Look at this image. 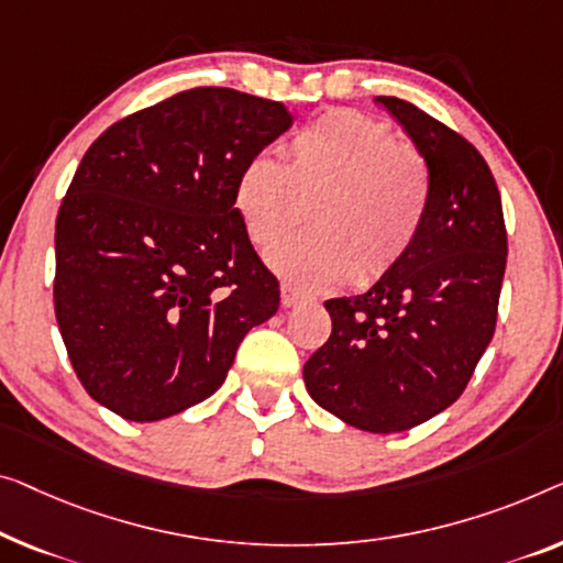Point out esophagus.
<instances>
[{"instance_id": "34e87169", "label": "esophagus", "mask_w": 563, "mask_h": 563, "mask_svg": "<svg viewBox=\"0 0 563 563\" xmlns=\"http://www.w3.org/2000/svg\"><path fill=\"white\" fill-rule=\"evenodd\" d=\"M303 300H306L303 292H300L298 288H292V285L285 283L283 288H280V303H283L285 308H292V306L303 303Z\"/></svg>"}]
</instances>
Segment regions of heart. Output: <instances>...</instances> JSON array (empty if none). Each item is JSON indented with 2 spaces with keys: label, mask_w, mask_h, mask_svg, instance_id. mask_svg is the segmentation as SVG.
<instances>
[{
  "label": "heart",
  "mask_w": 563,
  "mask_h": 563,
  "mask_svg": "<svg viewBox=\"0 0 563 563\" xmlns=\"http://www.w3.org/2000/svg\"><path fill=\"white\" fill-rule=\"evenodd\" d=\"M308 199H318L316 230L275 245L267 265L298 290L372 285L422 238L432 176L389 125L341 108L292 133L288 162L260 151L234 176V209L257 247L296 228Z\"/></svg>",
  "instance_id": "heart-1"
}]
</instances>
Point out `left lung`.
Here are the masks:
<instances>
[{
    "label": "left lung",
    "mask_w": 563,
    "mask_h": 563,
    "mask_svg": "<svg viewBox=\"0 0 563 563\" xmlns=\"http://www.w3.org/2000/svg\"><path fill=\"white\" fill-rule=\"evenodd\" d=\"M376 103L430 169V217L405 263L362 296L325 300L333 329L303 379L346 424L389 434L427 422L465 391L496 331L508 238L481 151L407 100Z\"/></svg>",
    "instance_id": "8db88e82"
}]
</instances>
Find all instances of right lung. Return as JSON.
<instances>
[{
	"label": "right lung",
	"instance_id": "obj_1",
	"mask_svg": "<svg viewBox=\"0 0 563 563\" xmlns=\"http://www.w3.org/2000/svg\"><path fill=\"white\" fill-rule=\"evenodd\" d=\"M292 125L278 100L191 88L90 144L55 222V318L98 405L131 422L222 387L280 306L234 209V176Z\"/></svg>",
	"mask_w": 563,
	"mask_h": 563
}]
</instances>
